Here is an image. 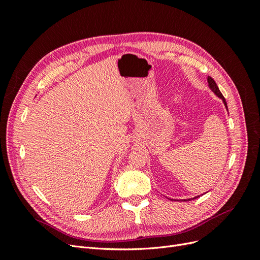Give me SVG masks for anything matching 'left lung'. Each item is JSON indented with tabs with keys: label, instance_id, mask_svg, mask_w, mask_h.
<instances>
[{
	"label": "left lung",
	"instance_id": "left-lung-1",
	"mask_svg": "<svg viewBox=\"0 0 260 260\" xmlns=\"http://www.w3.org/2000/svg\"><path fill=\"white\" fill-rule=\"evenodd\" d=\"M207 81H208V85H209V88L211 89V91L214 92L216 95L218 96V98H220L222 100V102H223V104H224V106H225V108L228 109V106H226V102H225V99L223 98V95H222V93L220 92V90H219V88H218V85H217V83L215 82V80L212 79L211 77H209L208 76V78H207ZM194 199H196V198H194ZM183 201H191V200H183Z\"/></svg>",
	"mask_w": 260,
	"mask_h": 260
}]
</instances>
